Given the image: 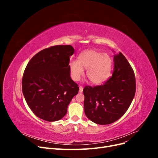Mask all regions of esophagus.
I'll return each mask as SVG.
<instances>
[{
    "instance_id": "esophagus-1",
    "label": "esophagus",
    "mask_w": 158,
    "mask_h": 158,
    "mask_svg": "<svg viewBox=\"0 0 158 158\" xmlns=\"http://www.w3.org/2000/svg\"><path fill=\"white\" fill-rule=\"evenodd\" d=\"M83 89H84V88L80 85V86L79 87V92L80 93H82L83 92Z\"/></svg>"
}]
</instances>
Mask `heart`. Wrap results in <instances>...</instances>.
<instances>
[{"instance_id":"b5f03b06","label":"heart","mask_w":158,"mask_h":158,"mask_svg":"<svg viewBox=\"0 0 158 158\" xmlns=\"http://www.w3.org/2000/svg\"><path fill=\"white\" fill-rule=\"evenodd\" d=\"M86 69V76L92 83L99 84L104 82L111 73L112 59L107 54L94 50H86L81 52L78 60L70 61V73L72 78L78 81Z\"/></svg>"}]
</instances>
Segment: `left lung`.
Listing matches in <instances>:
<instances>
[{"instance_id": "8db88e82", "label": "left lung", "mask_w": 158, "mask_h": 158, "mask_svg": "<svg viewBox=\"0 0 158 158\" xmlns=\"http://www.w3.org/2000/svg\"><path fill=\"white\" fill-rule=\"evenodd\" d=\"M113 62L112 76L103 84L83 89L85 115L98 125H109L123 117L136 92L135 74L125 56L119 52Z\"/></svg>"}]
</instances>
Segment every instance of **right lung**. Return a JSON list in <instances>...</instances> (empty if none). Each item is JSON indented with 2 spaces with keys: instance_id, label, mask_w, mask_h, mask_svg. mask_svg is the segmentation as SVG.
Wrapping results in <instances>:
<instances>
[{
  "instance_id": "right-lung-1",
  "label": "right lung",
  "mask_w": 158,
  "mask_h": 158,
  "mask_svg": "<svg viewBox=\"0 0 158 158\" xmlns=\"http://www.w3.org/2000/svg\"><path fill=\"white\" fill-rule=\"evenodd\" d=\"M71 45H55L43 49L27 63L22 78V92L27 106L37 117L56 121L67 112L78 93V85L70 78Z\"/></svg>"
}]
</instances>
